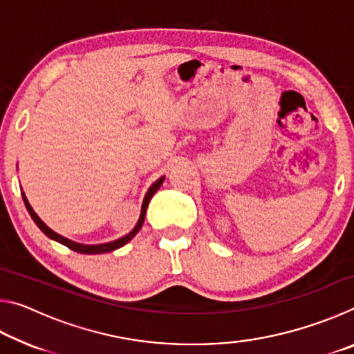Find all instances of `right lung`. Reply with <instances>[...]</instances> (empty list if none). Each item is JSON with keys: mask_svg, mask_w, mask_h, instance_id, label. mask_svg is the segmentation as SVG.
<instances>
[{"mask_svg": "<svg viewBox=\"0 0 354 354\" xmlns=\"http://www.w3.org/2000/svg\"><path fill=\"white\" fill-rule=\"evenodd\" d=\"M162 183H164V176L160 178V179H158V181H156V183L151 185V187H149V190L147 192L145 200H143V205H142L140 218H139V221H137V225H136L134 230L131 231L129 234L124 236V237L118 239V241H113V242H109V243H103V245H82V243H76V242H73V241H70V239H65V237H62V236H59L57 232L50 230V227H48V226L44 223V221H41V220L39 218V215L32 211V207H31V205H29V203H28L25 194H21V195H23V201H25V206H26V209H28L29 215H31L32 220L35 221V225H37V226L40 227V230L44 231L48 237L53 239V241L59 242V243L65 245V247H68L70 250L76 251V253H82V254H101V253H109V251H113V250H117V248H120V247H123V245H127V243L131 241V239H133V237L137 234V232H139V230H140L142 225H143V220H145V214H147L148 203H149V200L153 198V195L156 194V192L159 190L160 184H162Z\"/></svg>", "mask_w": 354, "mask_h": 354, "instance_id": "right-lung-1", "label": "right lung"}]
</instances>
